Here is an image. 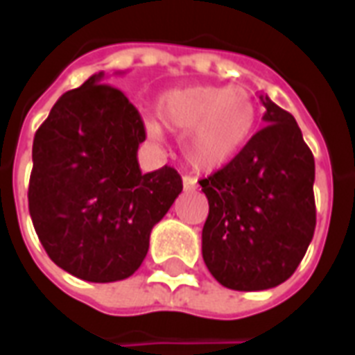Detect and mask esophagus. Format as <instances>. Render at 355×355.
I'll use <instances>...</instances> for the list:
<instances>
[{"mask_svg": "<svg viewBox=\"0 0 355 355\" xmlns=\"http://www.w3.org/2000/svg\"><path fill=\"white\" fill-rule=\"evenodd\" d=\"M182 186H184V191H193L197 189V178L193 177H182Z\"/></svg>", "mask_w": 355, "mask_h": 355, "instance_id": "obj_1", "label": "esophagus"}]
</instances>
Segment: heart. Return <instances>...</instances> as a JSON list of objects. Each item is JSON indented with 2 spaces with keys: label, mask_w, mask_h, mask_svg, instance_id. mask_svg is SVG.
Masks as SVG:
<instances>
[{
  "label": "heart",
  "mask_w": 355,
  "mask_h": 355,
  "mask_svg": "<svg viewBox=\"0 0 355 355\" xmlns=\"http://www.w3.org/2000/svg\"><path fill=\"white\" fill-rule=\"evenodd\" d=\"M156 119L145 121V134L162 139V127L182 136L186 160L199 171H216L232 162L256 125V105L243 88L193 85L164 92Z\"/></svg>",
  "instance_id": "b5f03b06"
}]
</instances>
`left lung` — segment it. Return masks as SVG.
I'll return each mask as SVG.
<instances>
[{
  "mask_svg": "<svg viewBox=\"0 0 355 355\" xmlns=\"http://www.w3.org/2000/svg\"><path fill=\"white\" fill-rule=\"evenodd\" d=\"M265 127L200 180L210 211L202 258L221 286L263 291L297 270L313 239L315 160L291 114L259 96Z\"/></svg>",
  "mask_w": 355,
  "mask_h": 355,
  "instance_id": "obj_1",
  "label": "left lung"
}]
</instances>
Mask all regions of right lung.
I'll list each match as a JSON object with an SVG mask.
<instances>
[{"label":"right lung","instance_id":"right-lung-1","mask_svg":"<svg viewBox=\"0 0 355 355\" xmlns=\"http://www.w3.org/2000/svg\"><path fill=\"white\" fill-rule=\"evenodd\" d=\"M105 73L66 92L36 130L29 214L47 256L80 280L134 275L150 230L182 191L173 167L141 173L145 127Z\"/></svg>","mask_w":355,"mask_h":355}]
</instances>
